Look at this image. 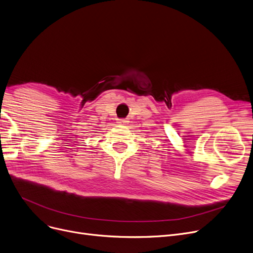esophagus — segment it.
Instances as JSON below:
<instances>
[{
    "instance_id": "1",
    "label": "esophagus",
    "mask_w": 253,
    "mask_h": 253,
    "mask_svg": "<svg viewBox=\"0 0 253 253\" xmlns=\"http://www.w3.org/2000/svg\"><path fill=\"white\" fill-rule=\"evenodd\" d=\"M118 123L121 125H126L128 123V121L125 119H121V120H118Z\"/></svg>"
}]
</instances>
